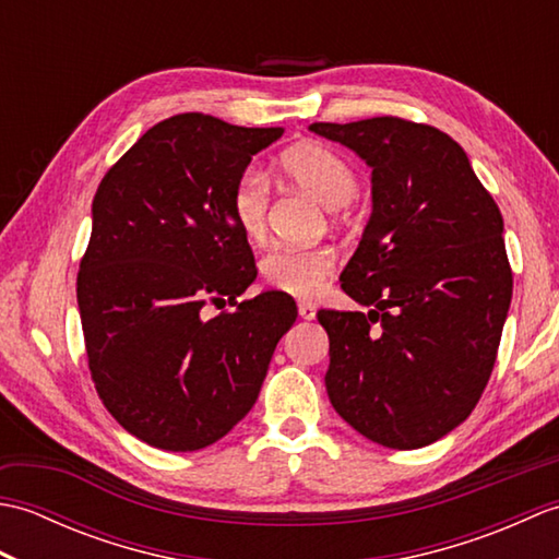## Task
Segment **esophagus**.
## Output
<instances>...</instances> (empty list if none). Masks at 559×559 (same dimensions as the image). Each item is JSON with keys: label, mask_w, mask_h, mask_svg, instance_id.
<instances>
[{"label": "esophagus", "mask_w": 559, "mask_h": 559, "mask_svg": "<svg viewBox=\"0 0 559 559\" xmlns=\"http://www.w3.org/2000/svg\"><path fill=\"white\" fill-rule=\"evenodd\" d=\"M298 314H300V319H307V322H310V319H314L317 310H314L310 302H300L298 305Z\"/></svg>", "instance_id": "esophagus-1"}]
</instances>
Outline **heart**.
<instances>
[{
	"label": "heart",
	"mask_w": 559,
	"mask_h": 559,
	"mask_svg": "<svg viewBox=\"0 0 559 559\" xmlns=\"http://www.w3.org/2000/svg\"><path fill=\"white\" fill-rule=\"evenodd\" d=\"M281 173L302 192L317 199L326 209H341L358 192V175L353 165L324 144H298L283 153ZM230 213L235 225L247 240H261L266 233L269 216V185L266 177L254 170L240 175L233 187ZM336 259L331 249H295L273 247L261 259V278L273 290L288 293L293 298H314L334 273Z\"/></svg>",
	"instance_id": "obj_1"
}]
</instances>
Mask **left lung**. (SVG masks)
Wrapping results in <instances>:
<instances>
[{"instance_id": "1", "label": "left lung", "mask_w": 559, "mask_h": 559, "mask_svg": "<svg viewBox=\"0 0 559 559\" xmlns=\"http://www.w3.org/2000/svg\"><path fill=\"white\" fill-rule=\"evenodd\" d=\"M319 136L372 168V216L341 273L370 312L322 310L326 391L353 430L420 449L468 418L488 384L512 302L504 221L454 139L401 117Z\"/></svg>"}]
</instances>
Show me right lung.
I'll use <instances>...</instances> for the list:
<instances>
[{
	"label": "right lung",
	"mask_w": 559,
	"mask_h": 559,
	"mask_svg": "<svg viewBox=\"0 0 559 559\" xmlns=\"http://www.w3.org/2000/svg\"><path fill=\"white\" fill-rule=\"evenodd\" d=\"M281 134L175 115L151 127L93 197L76 278L88 370L103 406L151 447L197 451L228 435L298 317L286 293L237 302L257 269L230 213L233 187ZM221 297L233 313L200 314Z\"/></svg>",
	"instance_id": "right-lung-1"
}]
</instances>
